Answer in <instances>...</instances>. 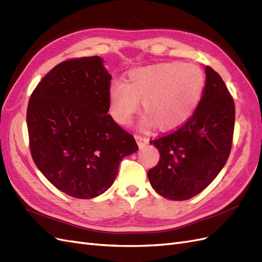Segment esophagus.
Instances as JSON below:
<instances>
[{
    "instance_id": "obj_1",
    "label": "esophagus",
    "mask_w": 262,
    "mask_h": 262,
    "mask_svg": "<svg viewBox=\"0 0 262 262\" xmlns=\"http://www.w3.org/2000/svg\"><path fill=\"white\" fill-rule=\"evenodd\" d=\"M135 139H136V141H137V144H138L139 147H143V146H145L146 144H148V138H146V137L143 136V135H138V134H136V135H135Z\"/></svg>"
}]
</instances>
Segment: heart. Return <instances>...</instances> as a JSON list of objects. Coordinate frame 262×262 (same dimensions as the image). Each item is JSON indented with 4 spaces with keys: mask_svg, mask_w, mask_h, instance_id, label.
Segmentation results:
<instances>
[{
    "mask_svg": "<svg viewBox=\"0 0 262 262\" xmlns=\"http://www.w3.org/2000/svg\"><path fill=\"white\" fill-rule=\"evenodd\" d=\"M204 89L205 74L196 64L172 61L141 67L128 72L126 83L111 84L110 111L117 123L128 125L143 99L146 114L141 127L173 130L195 113Z\"/></svg>",
    "mask_w": 262,
    "mask_h": 262,
    "instance_id": "obj_1",
    "label": "heart"
}]
</instances>
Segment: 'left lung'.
Returning <instances> with one entry per match:
<instances>
[{"instance_id": "left-lung-1", "label": "left lung", "mask_w": 262, "mask_h": 262, "mask_svg": "<svg viewBox=\"0 0 262 262\" xmlns=\"http://www.w3.org/2000/svg\"><path fill=\"white\" fill-rule=\"evenodd\" d=\"M205 89L193 116L172 133L151 139L160 154L148 179L161 196L189 200L203 191L228 159L235 103L220 74L206 66Z\"/></svg>"}]
</instances>
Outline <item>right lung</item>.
Wrapping results in <instances>:
<instances>
[{"instance_id":"obj_1","label":"right lung","mask_w":262,"mask_h":262,"mask_svg":"<svg viewBox=\"0 0 262 262\" xmlns=\"http://www.w3.org/2000/svg\"><path fill=\"white\" fill-rule=\"evenodd\" d=\"M111 79L101 57L68 59L41 79L28 102L33 160L72 198L105 192L121 161L138 149L134 136L107 114Z\"/></svg>"}]
</instances>
